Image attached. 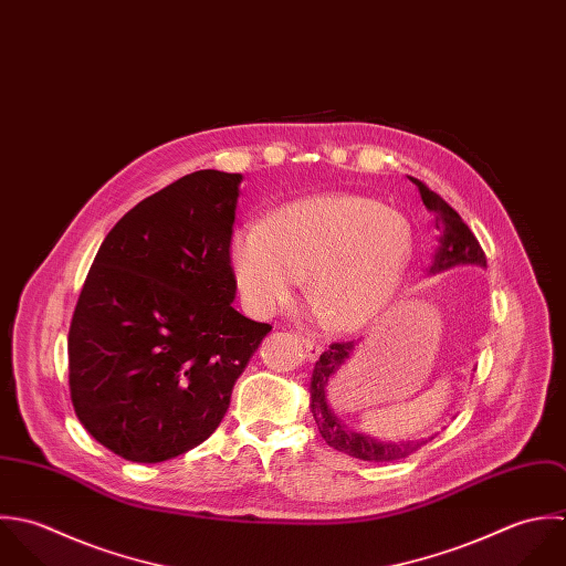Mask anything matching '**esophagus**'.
<instances>
[{"label": "esophagus", "instance_id": "34e87169", "mask_svg": "<svg viewBox=\"0 0 566 566\" xmlns=\"http://www.w3.org/2000/svg\"><path fill=\"white\" fill-rule=\"evenodd\" d=\"M303 345H305V352H307V358H310V360H316V358L323 354V345H321L318 340L310 338V336L303 338Z\"/></svg>", "mask_w": 566, "mask_h": 566}]
</instances>
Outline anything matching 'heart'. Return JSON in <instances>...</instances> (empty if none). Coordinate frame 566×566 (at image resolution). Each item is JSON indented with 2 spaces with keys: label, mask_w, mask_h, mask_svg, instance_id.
<instances>
[{
  "label": "heart",
  "mask_w": 566,
  "mask_h": 566,
  "mask_svg": "<svg viewBox=\"0 0 566 566\" xmlns=\"http://www.w3.org/2000/svg\"><path fill=\"white\" fill-rule=\"evenodd\" d=\"M239 287L259 314L287 305L303 276L321 323L356 332L395 298L412 256L410 221L363 195H323L283 206L230 243Z\"/></svg>",
  "instance_id": "heart-1"
}]
</instances>
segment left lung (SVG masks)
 <instances>
[{"label":"left lung","instance_id":"obj_1","mask_svg":"<svg viewBox=\"0 0 566 566\" xmlns=\"http://www.w3.org/2000/svg\"><path fill=\"white\" fill-rule=\"evenodd\" d=\"M419 195L423 206L434 214L437 228L441 232L439 237V248L434 252V261L430 265V272H443L448 268L454 265H485V252L479 243V239L474 237V232L468 228V223L461 219V214L434 190L428 189L423 182L410 178ZM356 343H332L329 349L321 356V360L314 367L312 374V384H310V408L314 412L316 426L323 434V439L327 441V446L336 448L338 452H345L354 459H363V461H376V463H388V461H399L410 457L412 452H417L421 446H426V441H406V443H379L376 439L363 434V432H354L349 430L329 408L327 403V388L329 381L334 379L336 374L343 371V367L349 363V358L354 356Z\"/></svg>","mask_w":566,"mask_h":566}]
</instances>
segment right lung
I'll return each instance as SVG.
<instances>
[{
  "label": "right lung",
  "instance_id": "1",
  "mask_svg": "<svg viewBox=\"0 0 566 566\" xmlns=\"http://www.w3.org/2000/svg\"><path fill=\"white\" fill-rule=\"evenodd\" d=\"M239 174L195 171L136 203L105 237L67 336L78 421L114 454L160 463L221 423L268 323L234 307Z\"/></svg>",
  "mask_w": 566,
  "mask_h": 566
}]
</instances>
